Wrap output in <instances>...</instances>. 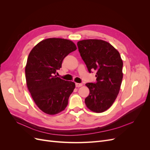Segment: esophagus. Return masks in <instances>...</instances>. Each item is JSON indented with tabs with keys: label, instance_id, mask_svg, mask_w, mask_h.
Listing matches in <instances>:
<instances>
[{
	"label": "esophagus",
	"instance_id": "34e87169",
	"mask_svg": "<svg viewBox=\"0 0 150 150\" xmlns=\"http://www.w3.org/2000/svg\"><path fill=\"white\" fill-rule=\"evenodd\" d=\"M83 86V84L81 83H76V87L77 88H79V87H81V86Z\"/></svg>",
	"mask_w": 150,
	"mask_h": 150
}]
</instances>
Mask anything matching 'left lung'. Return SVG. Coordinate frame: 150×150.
I'll return each mask as SVG.
<instances>
[{
	"mask_svg": "<svg viewBox=\"0 0 150 150\" xmlns=\"http://www.w3.org/2000/svg\"><path fill=\"white\" fill-rule=\"evenodd\" d=\"M88 71L96 70V82L86 83L89 89L86 106L95 112L110 108L120 92L122 79V61L119 52L103 40L86 39L77 43Z\"/></svg>",
	"mask_w": 150,
	"mask_h": 150,
	"instance_id": "8db88e82",
	"label": "left lung"
}]
</instances>
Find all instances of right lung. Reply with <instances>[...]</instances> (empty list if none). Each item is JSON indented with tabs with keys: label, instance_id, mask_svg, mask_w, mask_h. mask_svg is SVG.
Listing matches in <instances>:
<instances>
[{
	"label": "right lung",
	"instance_id": "right-lung-1",
	"mask_svg": "<svg viewBox=\"0 0 150 150\" xmlns=\"http://www.w3.org/2000/svg\"><path fill=\"white\" fill-rule=\"evenodd\" d=\"M71 40L49 38L31 50L25 69L27 86L36 105L44 112L56 115L65 110L75 83L56 75L64 57L76 50Z\"/></svg>",
	"mask_w": 150,
	"mask_h": 150
}]
</instances>
